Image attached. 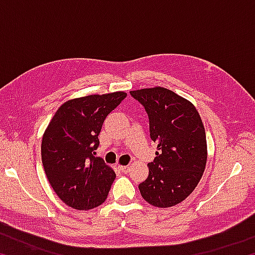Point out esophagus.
Returning a JSON list of instances; mask_svg holds the SVG:
<instances>
[{"label": "esophagus", "mask_w": 255, "mask_h": 255, "mask_svg": "<svg viewBox=\"0 0 255 255\" xmlns=\"http://www.w3.org/2000/svg\"><path fill=\"white\" fill-rule=\"evenodd\" d=\"M118 167H119V170L123 172V173H128L129 172V166H127V165H119Z\"/></svg>", "instance_id": "esophagus-1"}]
</instances>
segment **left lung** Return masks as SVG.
Returning a JSON list of instances; mask_svg holds the SVG:
<instances>
[{
    "mask_svg": "<svg viewBox=\"0 0 255 255\" xmlns=\"http://www.w3.org/2000/svg\"><path fill=\"white\" fill-rule=\"evenodd\" d=\"M145 108L149 135L158 152L147 164L149 173L139 183L140 195L148 204L167 208L191 193L204 173L207 162L206 132L191 102L164 88L130 91Z\"/></svg>",
    "mask_w": 255,
    "mask_h": 255,
    "instance_id": "left-lung-1",
    "label": "left lung"
}]
</instances>
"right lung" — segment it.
<instances>
[{
  "label": "right lung",
  "mask_w": 255,
  "mask_h": 255,
  "mask_svg": "<svg viewBox=\"0 0 255 255\" xmlns=\"http://www.w3.org/2000/svg\"><path fill=\"white\" fill-rule=\"evenodd\" d=\"M127 94L115 92L73 99L56 111L42 136L41 161L59 199L77 210L100 206L107 199L115 171L96 157L99 133L107 116Z\"/></svg>",
  "instance_id": "obj_1"
}]
</instances>
